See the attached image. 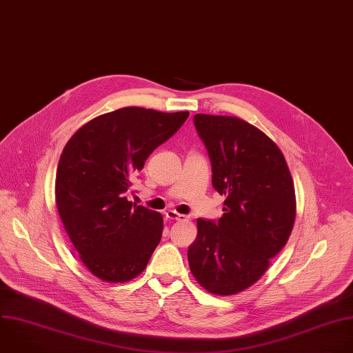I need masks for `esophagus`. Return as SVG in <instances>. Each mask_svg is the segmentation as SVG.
Here are the masks:
<instances>
[{
  "label": "esophagus",
  "instance_id": "34e87169",
  "mask_svg": "<svg viewBox=\"0 0 353 353\" xmlns=\"http://www.w3.org/2000/svg\"><path fill=\"white\" fill-rule=\"evenodd\" d=\"M165 216L169 221H177V220H184L185 219L183 214H179L176 210H168L165 213Z\"/></svg>",
  "mask_w": 353,
  "mask_h": 353
}]
</instances>
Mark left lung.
<instances>
[{"label":"left lung","instance_id":"left-lung-1","mask_svg":"<svg viewBox=\"0 0 353 353\" xmlns=\"http://www.w3.org/2000/svg\"><path fill=\"white\" fill-rule=\"evenodd\" d=\"M212 163L213 188L224 195L217 223L196 220L187 256L198 284L220 296L255 284L287 244L295 221L294 181L280 148L236 116H194Z\"/></svg>","mask_w":353,"mask_h":353}]
</instances>
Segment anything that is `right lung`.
<instances>
[{
    "mask_svg": "<svg viewBox=\"0 0 353 353\" xmlns=\"http://www.w3.org/2000/svg\"><path fill=\"white\" fill-rule=\"evenodd\" d=\"M190 112L128 106L83 125L65 145L55 202L83 265L106 283L141 274L158 247L162 214L128 199L132 180Z\"/></svg>",
    "mask_w": 353,
    "mask_h": 353,
    "instance_id": "obj_1",
    "label": "right lung"
}]
</instances>
